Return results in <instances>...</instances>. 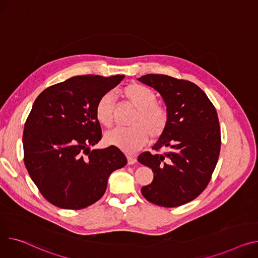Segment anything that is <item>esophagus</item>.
<instances>
[{"label": "esophagus", "mask_w": 258, "mask_h": 258, "mask_svg": "<svg viewBox=\"0 0 258 258\" xmlns=\"http://www.w3.org/2000/svg\"><path fill=\"white\" fill-rule=\"evenodd\" d=\"M126 159H127V164L128 165H133V164H135L137 162V159L135 157L128 156V157H126Z\"/></svg>", "instance_id": "esophagus-1"}]
</instances>
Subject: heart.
I'll use <instances>...</instances> for the list:
<instances>
[{
    "label": "heart",
    "mask_w": 258,
    "mask_h": 258,
    "mask_svg": "<svg viewBox=\"0 0 258 258\" xmlns=\"http://www.w3.org/2000/svg\"><path fill=\"white\" fill-rule=\"evenodd\" d=\"M120 95L127 105L136 110L132 116L128 130H114L105 135L107 145L115 146L126 153L141 149L150 139L151 142L159 140L167 131L169 124L168 110L158 104L157 95L151 89L138 83L126 85L120 90ZM95 117L105 127L114 123L113 95H102L95 106Z\"/></svg>",
    "instance_id": "obj_1"
}]
</instances>
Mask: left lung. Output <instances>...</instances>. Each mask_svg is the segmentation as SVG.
<instances>
[{
  "mask_svg": "<svg viewBox=\"0 0 258 258\" xmlns=\"http://www.w3.org/2000/svg\"><path fill=\"white\" fill-rule=\"evenodd\" d=\"M138 81L161 94L169 113L167 131L152 147L168 151H146L138 157L153 172L152 182L141 193L151 203L176 208L199 196L211 180L221 147L218 114L192 82L152 74Z\"/></svg>",
  "mask_w": 258,
  "mask_h": 258,
  "instance_id": "8db88e82",
  "label": "left lung"
}]
</instances>
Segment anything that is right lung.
Masks as SVG:
<instances>
[{
    "label": "right lung",
    "mask_w": 258,
    "mask_h": 258,
    "mask_svg": "<svg viewBox=\"0 0 258 258\" xmlns=\"http://www.w3.org/2000/svg\"><path fill=\"white\" fill-rule=\"evenodd\" d=\"M123 79L73 77L46 88L34 101L24 127V162L42 196L56 207H89L105 194L113 171L126 165L115 146L91 149L101 139L97 101Z\"/></svg>",
    "instance_id": "obj_1"
}]
</instances>
